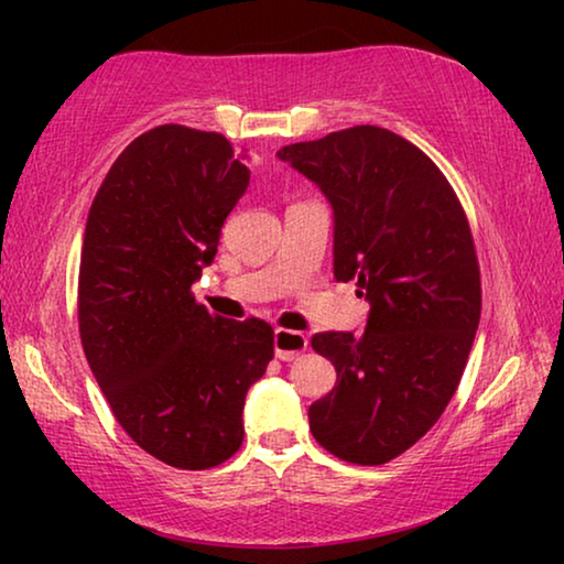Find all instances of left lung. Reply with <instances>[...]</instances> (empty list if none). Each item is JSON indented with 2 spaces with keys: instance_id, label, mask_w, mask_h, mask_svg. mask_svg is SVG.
<instances>
[{
  "instance_id": "1",
  "label": "left lung",
  "mask_w": 564,
  "mask_h": 564,
  "mask_svg": "<svg viewBox=\"0 0 564 564\" xmlns=\"http://www.w3.org/2000/svg\"><path fill=\"white\" fill-rule=\"evenodd\" d=\"M249 180L223 135L153 128L107 172L84 228L89 369L126 434L180 469L215 467L241 449L246 392L274 357L264 321L192 292Z\"/></svg>"
}]
</instances>
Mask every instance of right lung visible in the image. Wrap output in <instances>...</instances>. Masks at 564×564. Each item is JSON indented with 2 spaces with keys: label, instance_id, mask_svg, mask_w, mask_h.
<instances>
[{
  "label": "right lung",
  "instance_id": "obj_1",
  "mask_svg": "<svg viewBox=\"0 0 564 564\" xmlns=\"http://www.w3.org/2000/svg\"><path fill=\"white\" fill-rule=\"evenodd\" d=\"M334 210V276L357 280L367 321L311 346L336 384L307 411L323 449L384 465L419 442L457 390L480 323V269L465 213L426 153L359 126L276 151Z\"/></svg>",
  "mask_w": 564,
  "mask_h": 564
}]
</instances>
